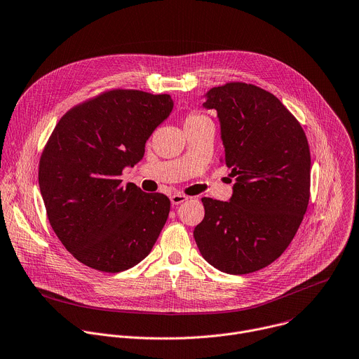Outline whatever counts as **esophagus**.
<instances>
[{
  "label": "esophagus",
  "mask_w": 359,
  "mask_h": 359,
  "mask_svg": "<svg viewBox=\"0 0 359 359\" xmlns=\"http://www.w3.org/2000/svg\"><path fill=\"white\" fill-rule=\"evenodd\" d=\"M187 198H189V197H187L186 194H182V193H175V194L170 196V201H172L173 205L182 204V203H184Z\"/></svg>",
  "instance_id": "esophagus-1"
}]
</instances>
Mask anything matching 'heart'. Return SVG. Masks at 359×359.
Here are the masks:
<instances>
[{
	"instance_id": "heart-1",
	"label": "heart",
	"mask_w": 359,
	"mask_h": 359,
	"mask_svg": "<svg viewBox=\"0 0 359 359\" xmlns=\"http://www.w3.org/2000/svg\"><path fill=\"white\" fill-rule=\"evenodd\" d=\"M208 116L198 112V111H193L190 112L187 116H186V121H184V126H190V124H198V123H203V121H207Z\"/></svg>"
}]
</instances>
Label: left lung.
<instances>
[{
    "instance_id": "1",
    "label": "left lung",
    "mask_w": 359,
    "mask_h": 359,
    "mask_svg": "<svg viewBox=\"0 0 359 359\" xmlns=\"http://www.w3.org/2000/svg\"><path fill=\"white\" fill-rule=\"evenodd\" d=\"M203 107L217 111L224 161L235 184L229 201L201 198L205 212L194 240L218 271L252 273L285 252L306 214L309 142L290 111L254 84L212 87Z\"/></svg>"
}]
</instances>
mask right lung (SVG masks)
<instances>
[{
  "instance_id": "obj_1",
  "label": "right lung",
  "mask_w": 359,
  "mask_h": 359,
  "mask_svg": "<svg viewBox=\"0 0 359 359\" xmlns=\"http://www.w3.org/2000/svg\"><path fill=\"white\" fill-rule=\"evenodd\" d=\"M173 109L169 94L109 90L69 109L39 162V187L49 222L81 264L108 273L127 271L152 251L170 200L121 186L145 144Z\"/></svg>"
}]
</instances>
